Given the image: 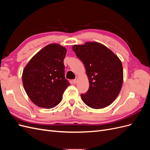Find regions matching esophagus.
<instances>
[{
	"instance_id": "34e87169",
	"label": "esophagus",
	"mask_w": 150,
	"mask_h": 150,
	"mask_svg": "<svg viewBox=\"0 0 150 150\" xmlns=\"http://www.w3.org/2000/svg\"><path fill=\"white\" fill-rule=\"evenodd\" d=\"M78 78H76V79H74L73 80V83H74V84H76L77 83H78Z\"/></svg>"
}]
</instances>
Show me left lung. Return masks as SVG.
Returning <instances> with one entry per match:
<instances>
[{"mask_svg": "<svg viewBox=\"0 0 150 150\" xmlns=\"http://www.w3.org/2000/svg\"><path fill=\"white\" fill-rule=\"evenodd\" d=\"M72 50L84 64L89 79L88 91L81 94L83 102L94 109L110 105L118 96L123 81L120 59L108 47L96 42L75 45Z\"/></svg>", "mask_w": 150, "mask_h": 150, "instance_id": "1", "label": "left lung"}]
</instances>
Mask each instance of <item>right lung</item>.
<instances>
[{
    "label": "right lung",
    "mask_w": 150,
    "mask_h": 150,
    "mask_svg": "<svg viewBox=\"0 0 150 150\" xmlns=\"http://www.w3.org/2000/svg\"><path fill=\"white\" fill-rule=\"evenodd\" d=\"M66 49L49 44L31 59L22 73L27 94L35 105L44 108L56 106L70 83L64 76Z\"/></svg>",
    "instance_id": "1"
}]
</instances>
